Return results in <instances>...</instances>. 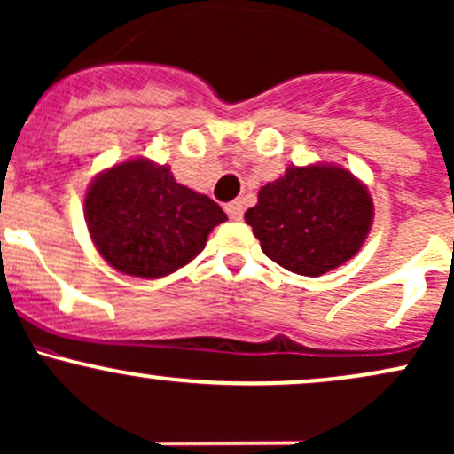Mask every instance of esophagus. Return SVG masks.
Wrapping results in <instances>:
<instances>
[{"instance_id": "34e87169", "label": "esophagus", "mask_w": 454, "mask_h": 454, "mask_svg": "<svg viewBox=\"0 0 454 454\" xmlns=\"http://www.w3.org/2000/svg\"><path fill=\"white\" fill-rule=\"evenodd\" d=\"M226 213L231 219H241L243 217V204L241 202H228Z\"/></svg>"}]
</instances>
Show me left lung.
Listing matches in <instances>:
<instances>
[{"label": "left lung", "instance_id": "8db88e82", "mask_svg": "<svg viewBox=\"0 0 454 454\" xmlns=\"http://www.w3.org/2000/svg\"><path fill=\"white\" fill-rule=\"evenodd\" d=\"M246 222L273 262L317 278L356 256L372 226V200L345 168L291 166L261 187Z\"/></svg>", "mask_w": 454, "mask_h": 454}]
</instances>
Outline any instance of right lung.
<instances>
[{"label": "right lung", "mask_w": 454, "mask_h": 454, "mask_svg": "<svg viewBox=\"0 0 454 454\" xmlns=\"http://www.w3.org/2000/svg\"><path fill=\"white\" fill-rule=\"evenodd\" d=\"M86 223L101 256L118 271L161 278L187 265L226 213L172 176L170 168L131 159L88 187Z\"/></svg>", "instance_id": "add662e5"}]
</instances>
